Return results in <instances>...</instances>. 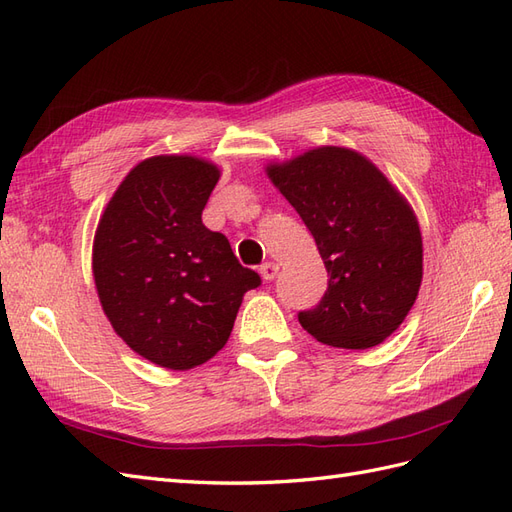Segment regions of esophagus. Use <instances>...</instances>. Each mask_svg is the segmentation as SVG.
<instances>
[{"label": "esophagus", "instance_id": "esophagus-1", "mask_svg": "<svg viewBox=\"0 0 512 512\" xmlns=\"http://www.w3.org/2000/svg\"><path fill=\"white\" fill-rule=\"evenodd\" d=\"M277 271H280V265H275V262H265V265H260V275L265 282L275 280Z\"/></svg>", "mask_w": 512, "mask_h": 512}]
</instances>
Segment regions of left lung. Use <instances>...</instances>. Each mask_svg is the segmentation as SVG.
Listing matches in <instances>:
<instances>
[{
    "label": "left lung",
    "instance_id": "obj_1",
    "mask_svg": "<svg viewBox=\"0 0 512 512\" xmlns=\"http://www.w3.org/2000/svg\"><path fill=\"white\" fill-rule=\"evenodd\" d=\"M265 170L329 273L322 301L299 314L301 327L333 348L382 344L406 320L423 280L421 228L404 194L348 147H316Z\"/></svg>",
    "mask_w": 512,
    "mask_h": 512
}]
</instances>
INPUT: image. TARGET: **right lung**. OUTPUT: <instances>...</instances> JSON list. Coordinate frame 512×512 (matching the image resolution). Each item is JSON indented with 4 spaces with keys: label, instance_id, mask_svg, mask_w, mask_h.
<instances>
[{
    "label": "right lung",
    "instance_id": "obj_1",
    "mask_svg": "<svg viewBox=\"0 0 512 512\" xmlns=\"http://www.w3.org/2000/svg\"><path fill=\"white\" fill-rule=\"evenodd\" d=\"M220 168L153 156L119 183L94 237V282L115 333L143 359L185 371L218 354L260 275L203 224Z\"/></svg>",
    "mask_w": 512,
    "mask_h": 512
}]
</instances>
